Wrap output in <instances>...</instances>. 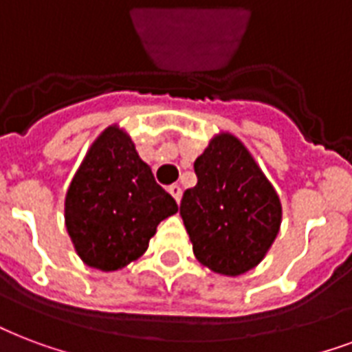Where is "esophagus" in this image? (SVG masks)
<instances>
[{"label": "esophagus", "instance_id": "obj_1", "mask_svg": "<svg viewBox=\"0 0 352 352\" xmlns=\"http://www.w3.org/2000/svg\"><path fill=\"white\" fill-rule=\"evenodd\" d=\"M168 192H170V194L173 195V199H175L177 203H179V201H181L182 190H181V186H179V184H171V186L168 188Z\"/></svg>", "mask_w": 352, "mask_h": 352}]
</instances>
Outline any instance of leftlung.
Listing matches in <instances>:
<instances>
[{
  "label": "left lung",
  "instance_id": "left-lung-1",
  "mask_svg": "<svg viewBox=\"0 0 352 352\" xmlns=\"http://www.w3.org/2000/svg\"><path fill=\"white\" fill-rule=\"evenodd\" d=\"M197 184L181 201L195 258L238 277L264 260L277 238L283 206L253 155L234 134H216L194 162Z\"/></svg>",
  "mask_w": 352,
  "mask_h": 352
}]
</instances>
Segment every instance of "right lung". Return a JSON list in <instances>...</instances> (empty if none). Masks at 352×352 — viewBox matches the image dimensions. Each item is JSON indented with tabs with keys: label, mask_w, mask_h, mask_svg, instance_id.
I'll list each match as a JSON object with an SVG mask.
<instances>
[{
	"label": "right lung",
	"mask_w": 352,
	"mask_h": 352,
	"mask_svg": "<svg viewBox=\"0 0 352 352\" xmlns=\"http://www.w3.org/2000/svg\"><path fill=\"white\" fill-rule=\"evenodd\" d=\"M177 210L131 136L111 125L94 140L69 182L64 223L85 264L118 272L146 253L158 223Z\"/></svg>",
	"instance_id": "add662e5"
}]
</instances>
